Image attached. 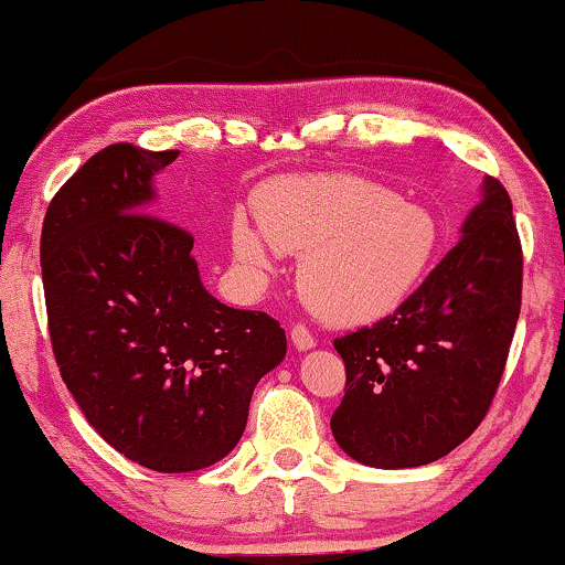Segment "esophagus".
Listing matches in <instances>:
<instances>
[{
	"label": "esophagus",
	"mask_w": 565,
	"mask_h": 565,
	"mask_svg": "<svg viewBox=\"0 0 565 565\" xmlns=\"http://www.w3.org/2000/svg\"><path fill=\"white\" fill-rule=\"evenodd\" d=\"M290 341H292V347H296L298 351H310L316 347V339L310 337V331L306 329V326H292L290 329Z\"/></svg>",
	"instance_id": "1"
}]
</instances>
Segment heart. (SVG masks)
Returning a JSON list of instances; mask_svg holds the SVG:
<instances>
[{
  "label": "heart",
  "mask_w": 565,
  "mask_h": 565,
  "mask_svg": "<svg viewBox=\"0 0 565 565\" xmlns=\"http://www.w3.org/2000/svg\"><path fill=\"white\" fill-rule=\"evenodd\" d=\"M255 226L232 216V249L252 277L273 273L269 247L300 255L306 306L337 326L390 316L436 259L438 218L387 185L347 173L282 175L255 195Z\"/></svg>",
  "instance_id": "1"
}]
</instances>
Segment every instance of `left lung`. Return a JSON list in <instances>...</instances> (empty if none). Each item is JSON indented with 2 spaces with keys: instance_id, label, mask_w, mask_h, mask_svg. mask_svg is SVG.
I'll use <instances>...</instances> for the list:
<instances>
[{
  "instance_id": "8db88e82",
  "label": "left lung",
  "mask_w": 565,
  "mask_h": 565,
  "mask_svg": "<svg viewBox=\"0 0 565 565\" xmlns=\"http://www.w3.org/2000/svg\"><path fill=\"white\" fill-rule=\"evenodd\" d=\"M522 298L512 201L497 178L461 239L395 313L333 341L347 395L331 418L343 454L374 469H413L477 430L502 380Z\"/></svg>"
}]
</instances>
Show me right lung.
Segmentation results:
<instances>
[{
  "label": "right lung",
  "mask_w": 565,
  "mask_h": 565,
  "mask_svg": "<svg viewBox=\"0 0 565 565\" xmlns=\"http://www.w3.org/2000/svg\"><path fill=\"white\" fill-rule=\"evenodd\" d=\"M175 158L104 147L55 193L40 236L65 387L106 444L162 473L222 461L288 351L275 318L211 296L193 236L152 216L154 175Z\"/></svg>",
  "instance_id": "1"
}]
</instances>
